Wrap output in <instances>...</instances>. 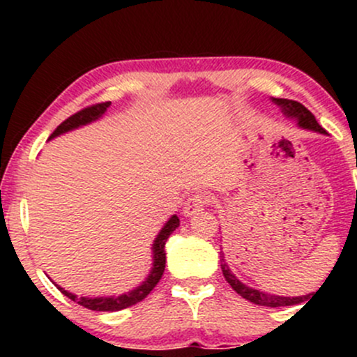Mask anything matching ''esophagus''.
<instances>
[{"mask_svg":"<svg viewBox=\"0 0 357 357\" xmlns=\"http://www.w3.org/2000/svg\"><path fill=\"white\" fill-rule=\"evenodd\" d=\"M210 203H211V196L208 195L206 191H198L186 199V203H184L183 206V213L186 216H191Z\"/></svg>","mask_w":357,"mask_h":357,"instance_id":"1","label":"esophagus"}]
</instances>
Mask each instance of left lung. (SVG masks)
Masks as SVG:
<instances>
[{
  "label": "left lung",
  "instance_id": "obj_1",
  "mask_svg": "<svg viewBox=\"0 0 357 357\" xmlns=\"http://www.w3.org/2000/svg\"><path fill=\"white\" fill-rule=\"evenodd\" d=\"M275 102L282 107V112L285 116L294 117L298 121V126H302L304 129H310V130H317V132L326 134V130L319 126V122L315 121L314 114L310 112L309 109L304 107L301 102L296 100H289V99H275ZM223 260V258H221ZM221 270H223V275L227 278L228 284L231 285V289L235 290L238 296H241L247 301L253 302L257 305H265V307H285V305H294V304H301V302L310 298V296L314 294H309V296H302V297H280V296H270V294H264L258 292L255 289H250V287L243 285L241 282L236 278L233 273L230 272V268L227 267V264H221Z\"/></svg>",
  "mask_w": 357,
  "mask_h": 357
}]
</instances>
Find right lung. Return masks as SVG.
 <instances>
[{"label": "right lung", "mask_w": 357, "mask_h": 357, "mask_svg": "<svg viewBox=\"0 0 357 357\" xmlns=\"http://www.w3.org/2000/svg\"><path fill=\"white\" fill-rule=\"evenodd\" d=\"M109 105H110V102H100V104L89 105V107L79 110V112H75L73 116L65 119V121L61 122V124L56 127L55 130H53V134L50 137H55V136H59V134L67 132V130L75 129V127L89 124V122L96 121V119H99L102 114L107 110ZM178 227H179V218L176 215L171 216V220L167 221L166 227L162 228L161 233L158 235V238H155V241H154L153 272H151V275L147 277V280L144 282V284H142L141 287H137V289L132 290V292L124 294V296H119V297H99V298L75 297L73 294L67 292V290L60 289L59 287L60 292L63 294V296H67L70 301L77 302V304L82 307H85V309L99 310V312H114V310H122V309H127V307L137 304V302L144 301V298L151 294V290H153L154 287L158 285V282L161 280L162 273H165V267H166L165 245H166V240L169 238L171 233H173Z\"/></svg>", "instance_id": "1"}]
</instances>
